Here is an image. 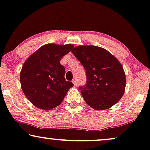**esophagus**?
Listing matches in <instances>:
<instances>
[{
	"instance_id": "obj_1",
	"label": "esophagus",
	"mask_w": 150,
	"mask_h": 150,
	"mask_svg": "<svg viewBox=\"0 0 150 150\" xmlns=\"http://www.w3.org/2000/svg\"><path fill=\"white\" fill-rule=\"evenodd\" d=\"M72 82H73L74 85L75 86H76V85H77V82H76V78H74V79H73V81H72Z\"/></svg>"
}]
</instances>
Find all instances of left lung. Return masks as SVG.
Listing matches in <instances>:
<instances>
[{
    "mask_svg": "<svg viewBox=\"0 0 150 150\" xmlns=\"http://www.w3.org/2000/svg\"><path fill=\"white\" fill-rule=\"evenodd\" d=\"M71 52L86 70L87 84L80 89L88 105L102 110L120 101L125 92L126 81L118 59L106 49L92 45L78 46Z\"/></svg>",
    "mask_w": 150,
    "mask_h": 150,
    "instance_id": "left-lung-1",
    "label": "left lung"
}]
</instances>
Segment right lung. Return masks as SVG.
Masks as SVG:
<instances>
[{"instance_id": "right-lung-1", "label": "right lung", "mask_w": 150, "mask_h": 150, "mask_svg": "<svg viewBox=\"0 0 150 150\" xmlns=\"http://www.w3.org/2000/svg\"><path fill=\"white\" fill-rule=\"evenodd\" d=\"M74 48L73 44H45L33 53L22 65L20 79L22 91L37 108L51 110L58 106L71 87L65 79L61 58Z\"/></svg>"}]
</instances>
